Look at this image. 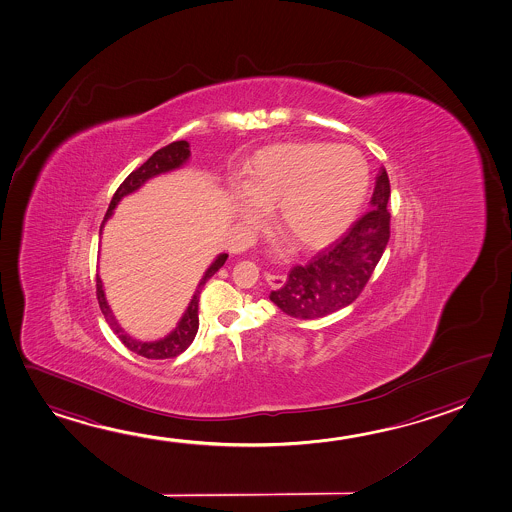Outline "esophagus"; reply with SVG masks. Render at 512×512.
I'll return each instance as SVG.
<instances>
[{"label": "esophagus", "mask_w": 512, "mask_h": 512, "mask_svg": "<svg viewBox=\"0 0 512 512\" xmlns=\"http://www.w3.org/2000/svg\"><path fill=\"white\" fill-rule=\"evenodd\" d=\"M285 280H287V277L282 275V273H268V275H266V282H268L273 289H280V287L285 284Z\"/></svg>", "instance_id": "34e87169"}]
</instances>
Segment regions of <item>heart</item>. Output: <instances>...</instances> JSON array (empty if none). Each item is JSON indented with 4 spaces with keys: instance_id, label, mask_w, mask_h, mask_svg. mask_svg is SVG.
<instances>
[{
    "instance_id": "1",
    "label": "heart",
    "mask_w": 512,
    "mask_h": 512,
    "mask_svg": "<svg viewBox=\"0 0 512 512\" xmlns=\"http://www.w3.org/2000/svg\"><path fill=\"white\" fill-rule=\"evenodd\" d=\"M368 164L352 146L275 144L244 169L235 212L250 227L277 209V227L300 250L334 243L350 228L368 191Z\"/></svg>"
}]
</instances>
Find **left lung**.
<instances>
[{"label": "left lung", "instance_id": "obj_1", "mask_svg": "<svg viewBox=\"0 0 512 512\" xmlns=\"http://www.w3.org/2000/svg\"><path fill=\"white\" fill-rule=\"evenodd\" d=\"M389 196V176L386 168H380L369 202L371 209L305 266H294L285 284L271 291L269 300L296 319L325 318L355 302L389 241Z\"/></svg>", "mask_w": 512, "mask_h": 512}]
</instances>
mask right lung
I'll list each match as a JSON object with an SVG mask.
<instances>
[{"label":"right lung","instance_id":"obj_1","mask_svg":"<svg viewBox=\"0 0 512 512\" xmlns=\"http://www.w3.org/2000/svg\"><path fill=\"white\" fill-rule=\"evenodd\" d=\"M191 157V150H189V143L187 141H175V143L168 144L164 148H160L159 151H155L151 155L150 159L144 162L141 168L135 169L130 175L126 176L125 182L119 185L118 191L112 196V202H110L109 210L103 218L101 228L107 223V219L112 216V212L116 209L126 194L135 193L141 185L146 184L153 176L162 175V173H168L173 169L182 168L185 162ZM228 259L227 253H221L216 257V260L210 264L209 269L205 271L200 284L196 287V291L193 294V300L189 302V307L185 309L184 316L180 318V321L176 323L175 330H171L168 336L157 339V341H139L135 337L128 336L123 328L119 327L118 321L114 318L112 310H110L105 293H103V284H101V278L96 275V296H98V303H100L101 312L107 319L110 328L114 330V334L121 339V343L125 344L126 348L130 352L137 353L141 357L146 359H171L176 357L180 353L185 352L196 337L198 332V325H200V319H198V302H200V294H202L203 285L207 284V280L210 277H214V273L219 271V268L225 264V260Z\"/></svg>","mask_w":512,"mask_h":512}]
</instances>
